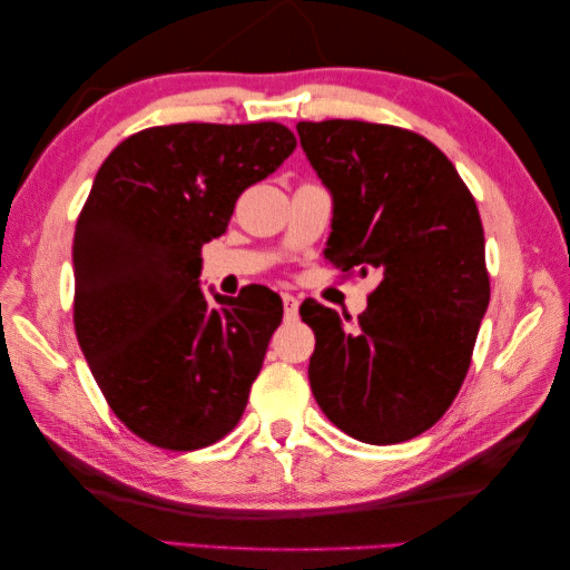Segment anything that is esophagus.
<instances>
[{
	"mask_svg": "<svg viewBox=\"0 0 570 570\" xmlns=\"http://www.w3.org/2000/svg\"><path fill=\"white\" fill-rule=\"evenodd\" d=\"M282 301H284V316H286V321H296L298 318V298L292 296V294H284Z\"/></svg>",
	"mask_w": 570,
	"mask_h": 570,
	"instance_id": "esophagus-1",
	"label": "esophagus"
}]
</instances>
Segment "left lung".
Returning a JSON list of instances; mask_svg holds the SVG:
<instances>
[{
  "label": "left lung",
  "mask_w": 570,
  "mask_h": 570,
  "mask_svg": "<svg viewBox=\"0 0 570 570\" xmlns=\"http://www.w3.org/2000/svg\"><path fill=\"white\" fill-rule=\"evenodd\" d=\"M296 131L333 198L325 257L380 276L355 325L301 304L316 333L311 392L353 439L409 441L453 404L490 304L478 205L448 156L414 131L357 119Z\"/></svg>",
  "instance_id": "1"
}]
</instances>
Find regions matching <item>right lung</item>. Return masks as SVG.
<instances>
[{"label": "right lung", "mask_w": 570, "mask_h": 570, "mask_svg": "<svg viewBox=\"0 0 570 570\" xmlns=\"http://www.w3.org/2000/svg\"><path fill=\"white\" fill-rule=\"evenodd\" d=\"M294 149L276 122L151 127L92 180L72 237V321L107 404L151 445H210L247 406L284 304L266 286L205 296L200 249Z\"/></svg>", "instance_id": "add662e5"}]
</instances>
